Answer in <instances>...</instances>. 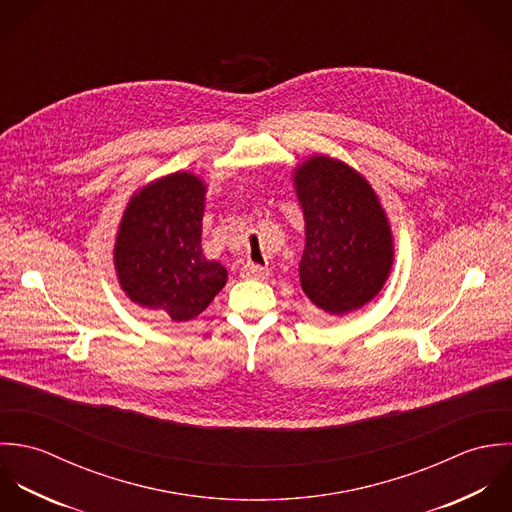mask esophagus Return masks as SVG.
<instances>
[{
	"label": "esophagus",
	"instance_id": "obj_1",
	"mask_svg": "<svg viewBox=\"0 0 512 512\" xmlns=\"http://www.w3.org/2000/svg\"><path fill=\"white\" fill-rule=\"evenodd\" d=\"M241 277H243V279H249V281H265V279H269V271L263 269V267H259V265L247 263V265H243V269H241Z\"/></svg>",
	"mask_w": 512,
	"mask_h": 512
}]
</instances>
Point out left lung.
<instances>
[{"instance_id":"8db88e82","label":"left lung","mask_w":512,"mask_h":512,"mask_svg":"<svg viewBox=\"0 0 512 512\" xmlns=\"http://www.w3.org/2000/svg\"><path fill=\"white\" fill-rule=\"evenodd\" d=\"M305 215L299 277L308 301L326 316L368 305L394 265V235L370 182L342 160L314 154L293 172Z\"/></svg>"}]
</instances>
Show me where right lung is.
<instances>
[{"mask_svg": "<svg viewBox=\"0 0 512 512\" xmlns=\"http://www.w3.org/2000/svg\"><path fill=\"white\" fill-rule=\"evenodd\" d=\"M204 180L192 172L162 176L132 194L114 241L124 295L174 322L202 314L227 283V269L202 251Z\"/></svg>", "mask_w": 512, "mask_h": 512, "instance_id": "obj_1", "label": "right lung"}]
</instances>
